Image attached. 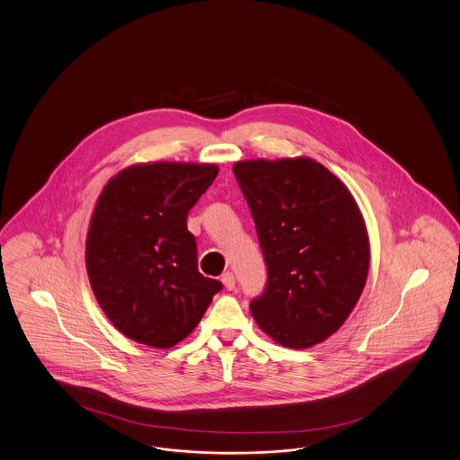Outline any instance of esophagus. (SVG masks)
<instances>
[{"instance_id":"obj_1","label":"esophagus","mask_w":460,"mask_h":460,"mask_svg":"<svg viewBox=\"0 0 460 460\" xmlns=\"http://www.w3.org/2000/svg\"><path fill=\"white\" fill-rule=\"evenodd\" d=\"M221 280L222 284H224V288H226L227 291H233V289H234V286H236V279H234V274H233V272H226V274H222Z\"/></svg>"}]
</instances>
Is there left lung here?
Instances as JSON below:
<instances>
[{
	"instance_id": "left-lung-1",
	"label": "left lung",
	"mask_w": 460,
	"mask_h": 460,
	"mask_svg": "<svg viewBox=\"0 0 460 460\" xmlns=\"http://www.w3.org/2000/svg\"><path fill=\"white\" fill-rule=\"evenodd\" d=\"M267 265L250 310L277 344L308 349L339 331L367 284L369 239L342 183L310 157L233 165Z\"/></svg>"
}]
</instances>
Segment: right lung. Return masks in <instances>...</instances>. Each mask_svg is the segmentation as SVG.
<instances>
[{"label": "right lung", "mask_w": 460, "mask_h": 460, "mask_svg": "<svg viewBox=\"0 0 460 460\" xmlns=\"http://www.w3.org/2000/svg\"><path fill=\"white\" fill-rule=\"evenodd\" d=\"M219 172L216 164L146 163L102 188L85 243L93 296L111 323L155 349L188 337L222 284L203 277L190 208Z\"/></svg>", "instance_id": "obj_1"}]
</instances>
